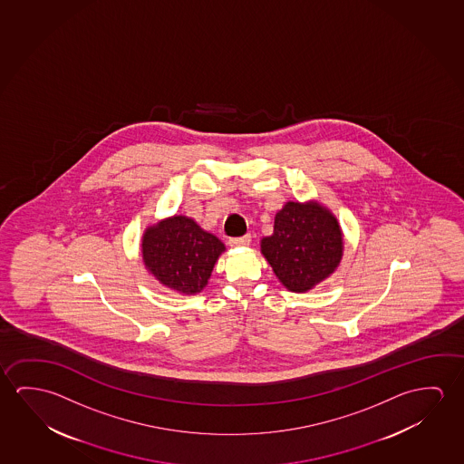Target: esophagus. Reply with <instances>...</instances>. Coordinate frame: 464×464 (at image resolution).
<instances>
[{
    "label": "esophagus",
    "instance_id": "34e87169",
    "mask_svg": "<svg viewBox=\"0 0 464 464\" xmlns=\"http://www.w3.org/2000/svg\"><path fill=\"white\" fill-rule=\"evenodd\" d=\"M250 234H246V236L243 237H236V238H230V240H228V245H230V246H246V245H250Z\"/></svg>",
    "mask_w": 464,
    "mask_h": 464
}]
</instances>
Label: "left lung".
I'll return each mask as SVG.
<instances>
[{
  "label": "left lung",
  "instance_id": "1",
  "mask_svg": "<svg viewBox=\"0 0 464 464\" xmlns=\"http://www.w3.org/2000/svg\"><path fill=\"white\" fill-rule=\"evenodd\" d=\"M342 250L337 219L323 207L294 201L277 213L273 236L261 242L274 273L292 292H306L334 273Z\"/></svg>",
  "mask_w": 464,
  "mask_h": 464
}]
</instances>
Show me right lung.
<instances>
[{
    "label": "right lung",
    "mask_w": 464,
    "mask_h": 464,
    "mask_svg": "<svg viewBox=\"0 0 464 464\" xmlns=\"http://www.w3.org/2000/svg\"><path fill=\"white\" fill-rule=\"evenodd\" d=\"M224 243L193 219L174 216L148 228L141 253L148 271L166 287L198 294L207 285Z\"/></svg>",
    "instance_id": "1"
}]
</instances>
